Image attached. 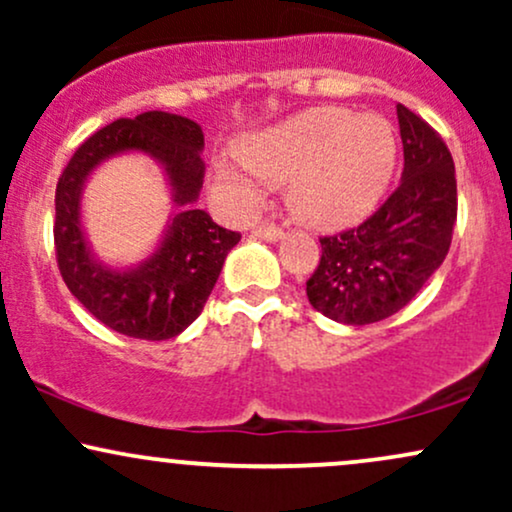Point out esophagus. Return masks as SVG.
I'll list each match as a JSON object with an SVG mask.
<instances>
[{
    "label": "esophagus",
    "instance_id": "34e87169",
    "mask_svg": "<svg viewBox=\"0 0 512 512\" xmlns=\"http://www.w3.org/2000/svg\"><path fill=\"white\" fill-rule=\"evenodd\" d=\"M252 236L267 240V243H279V240L284 238V231H281L279 226H274V223H262V226H257L255 231H252Z\"/></svg>",
    "mask_w": 512,
    "mask_h": 512
}]
</instances>
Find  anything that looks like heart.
I'll return each instance as SVG.
<instances>
[{
	"instance_id": "obj_1",
	"label": "heart",
	"mask_w": 512,
	"mask_h": 512,
	"mask_svg": "<svg viewBox=\"0 0 512 512\" xmlns=\"http://www.w3.org/2000/svg\"><path fill=\"white\" fill-rule=\"evenodd\" d=\"M238 156L214 161L216 190L228 209L255 214L267 185H284L298 221L344 228L373 211L397 163V134L385 117L344 108H308L252 132Z\"/></svg>"
}]
</instances>
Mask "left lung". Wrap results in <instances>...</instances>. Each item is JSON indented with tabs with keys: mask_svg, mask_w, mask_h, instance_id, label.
Here are the masks:
<instances>
[{
	"mask_svg": "<svg viewBox=\"0 0 512 512\" xmlns=\"http://www.w3.org/2000/svg\"><path fill=\"white\" fill-rule=\"evenodd\" d=\"M404 170L390 199L358 228L320 238L322 257L305 284L317 313L370 325L402 310L436 274L457 219L455 163L448 146L397 105Z\"/></svg>",
	"mask_w": 512,
	"mask_h": 512,
	"instance_id": "obj_1",
	"label": "left lung"
}]
</instances>
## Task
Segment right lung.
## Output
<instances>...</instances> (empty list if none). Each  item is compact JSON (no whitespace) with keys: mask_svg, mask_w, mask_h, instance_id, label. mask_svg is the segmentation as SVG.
Listing matches in <instances>:
<instances>
[{"mask_svg":"<svg viewBox=\"0 0 512 512\" xmlns=\"http://www.w3.org/2000/svg\"><path fill=\"white\" fill-rule=\"evenodd\" d=\"M204 132L195 120L149 110L115 120L76 149L55 192V248L72 296L110 330L146 342L178 337L204 310L226 255L240 233L197 209L204 185ZM125 153L149 155L164 170L174 214L139 263L108 265L92 250L80 199L90 175Z\"/></svg>","mask_w":512,"mask_h":512,"instance_id":"right-lung-1","label":"right lung"}]
</instances>
